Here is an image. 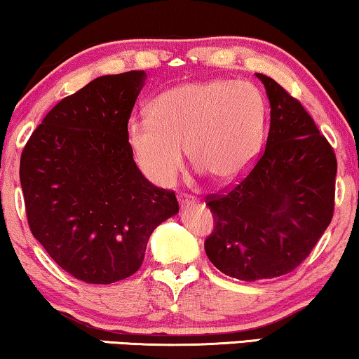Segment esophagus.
<instances>
[{
    "label": "esophagus",
    "mask_w": 359,
    "mask_h": 359,
    "mask_svg": "<svg viewBox=\"0 0 359 359\" xmlns=\"http://www.w3.org/2000/svg\"><path fill=\"white\" fill-rule=\"evenodd\" d=\"M178 201H180V205H181V209H188V207H191V205H194L196 204V199L192 196H188V194H181L180 197H178Z\"/></svg>",
    "instance_id": "obj_1"
}]
</instances>
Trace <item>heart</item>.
I'll use <instances>...</instances> for the list:
<instances>
[{
  "label": "heart",
  "instance_id": "b5f03b06",
  "mask_svg": "<svg viewBox=\"0 0 359 359\" xmlns=\"http://www.w3.org/2000/svg\"><path fill=\"white\" fill-rule=\"evenodd\" d=\"M262 98L246 82H191L160 93L150 116H131L128 142L139 167L171 184L192 167L218 184L236 181L251 167L262 129Z\"/></svg>",
  "mask_w": 359,
  "mask_h": 359
}]
</instances>
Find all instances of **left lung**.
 <instances>
[{
  "label": "left lung",
  "mask_w": 359,
  "mask_h": 359,
  "mask_svg": "<svg viewBox=\"0 0 359 359\" xmlns=\"http://www.w3.org/2000/svg\"><path fill=\"white\" fill-rule=\"evenodd\" d=\"M270 102L266 149L235 188L207 196L210 262L228 277L273 278L299 266L329 226L337 158L314 119L272 77L256 74Z\"/></svg>",
  "instance_id": "obj_1"
}]
</instances>
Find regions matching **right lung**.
Wrapping results in <instances>:
<instances>
[{"mask_svg": "<svg viewBox=\"0 0 359 359\" xmlns=\"http://www.w3.org/2000/svg\"><path fill=\"white\" fill-rule=\"evenodd\" d=\"M145 79L144 71L93 79L51 108L20 155L30 231L86 283L136 273L152 231L180 210L173 191L141 173L128 142Z\"/></svg>", "mask_w": 359, "mask_h": 359, "instance_id": "obj_1", "label": "right lung"}]
</instances>
